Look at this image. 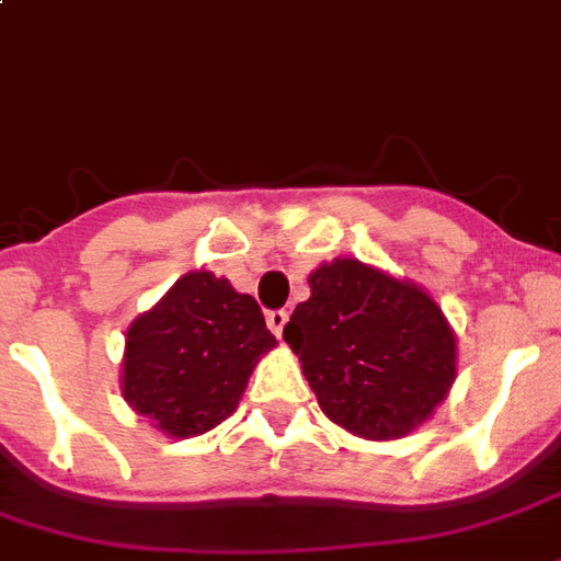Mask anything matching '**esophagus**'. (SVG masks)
Here are the masks:
<instances>
[{
	"label": "esophagus",
	"instance_id": "esophagus-1",
	"mask_svg": "<svg viewBox=\"0 0 561 561\" xmlns=\"http://www.w3.org/2000/svg\"><path fill=\"white\" fill-rule=\"evenodd\" d=\"M285 323H288V312H285V309H273V312H267V327L276 335H282Z\"/></svg>",
	"mask_w": 561,
	"mask_h": 561
}]
</instances>
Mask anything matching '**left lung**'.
Masks as SVG:
<instances>
[{
  "instance_id": "obj_1",
  "label": "left lung",
  "mask_w": 561,
  "mask_h": 561,
  "mask_svg": "<svg viewBox=\"0 0 561 561\" xmlns=\"http://www.w3.org/2000/svg\"><path fill=\"white\" fill-rule=\"evenodd\" d=\"M309 288L282 335L323 413L368 439L422 425L455 380V335L437 302L354 259L318 267Z\"/></svg>"
}]
</instances>
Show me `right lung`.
<instances>
[{
	"instance_id": "add662e5",
	"label": "right lung",
	"mask_w": 561,
	"mask_h": 561,
	"mask_svg": "<svg viewBox=\"0 0 561 561\" xmlns=\"http://www.w3.org/2000/svg\"><path fill=\"white\" fill-rule=\"evenodd\" d=\"M276 344L259 302L214 273H186L139 314L124 342L127 404L172 437L217 428L238 408L261 356Z\"/></svg>"
}]
</instances>
